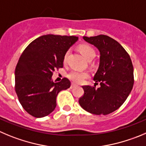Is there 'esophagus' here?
Returning <instances> with one entry per match:
<instances>
[{"mask_svg":"<svg viewBox=\"0 0 146 146\" xmlns=\"http://www.w3.org/2000/svg\"><path fill=\"white\" fill-rule=\"evenodd\" d=\"M76 85L75 84H73V83H72L71 84V86H70V88H74V87H76Z\"/></svg>","mask_w":146,"mask_h":146,"instance_id":"obj_1","label":"esophagus"}]
</instances>
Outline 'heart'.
I'll return each mask as SVG.
<instances>
[{"label": "heart", "instance_id": "heart-1", "mask_svg": "<svg viewBox=\"0 0 146 146\" xmlns=\"http://www.w3.org/2000/svg\"><path fill=\"white\" fill-rule=\"evenodd\" d=\"M78 48H79L80 52L82 53L83 55H84L88 60H92L94 59V58H95V56H96V51H95V50L92 47V46L88 45V44H81ZM68 54L69 50H68V51L65 52V55H64V62H65L67 61L68 57ZM88 76H89V74H88V72L86 71H80V70H73L68 74V78L70 80H71L72 81H73V82L79 84V83L83 82L87 77H88Z\"/></svg>", "mask_w": 146, "mask_h": 146}]
</instances>
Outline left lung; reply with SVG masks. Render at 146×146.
<instances>
[{
  "label": "left lung",
  "mask_w": 146,
  "mask_h": 146,
  "mask_svg": "<svg viewBox=\"0 0 146 146\" xmlns=\"http://www.w3.org/2000/svg\"><path fill=\"white\" fill-rule=\"evenodd\" d=\"M84 39L100 52L99 68L94 77L100 87L83 86L84 94L78 102L88 112L106 115L120 107L131 92L134 84L133 63L122 46L107 35L84 36Z\"/></svg>",
  "instance_id": "left-lung-1"
}]
</instances>
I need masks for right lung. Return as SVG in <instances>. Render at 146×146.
I'll return each mask as SVG.
<instances>
[{"label": "right lung", "mask_w": 146, "mask_h": 146, "mask_svg": "<svg viewBox=\"0 0 146 146\" xmlns=\"http://www.w3.org/2000/svg\"><path fill=\"white\" fill-rule=\"evenodd\" d=\"M78 39L75 36L43 35L24 50L15 70V90L20 104L32 116H47L56 107V98L70 88L68 78L54 83V70L63 67V58Z\"/></svg>", "instance_id": "right-lung-1"}]
</instances>
